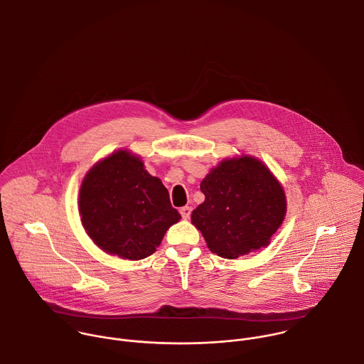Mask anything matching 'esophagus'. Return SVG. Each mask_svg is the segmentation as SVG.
<instances>
[{"instance_id": "34e87169", "label": "esophagus", "mask_w": 364, "mask_h": 364, "mask_svg": "<svg viewBox=\"0 0 364 364\" xmlns=\"http://www.w3.org/2000/svg\"><path fill=\"white\" fill-rule=\"evenodd\" d=\"M180 214H181V217H183L184 220L190 218V215H191V207H188V205L181 207V208H180Z\"/></svg>"}]
</instances>
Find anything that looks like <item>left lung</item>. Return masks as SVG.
<instances>
[{"mask_svg":"<svg viewBox=\"0 0 364 364\" xmlns=\"http://www.w3.org/2000/svg\"><path fill=\"white\" fill-rule=\"evenodd\" d=\"M205 201L191 214L211 252L234 259L269 244L287 213L285 193L257 159L224 160L201 181Z\"/></svg>","mask_w":364,"mask_h":364,"instance_id":"left-lung-1","label":"left lung"}]
</instances>
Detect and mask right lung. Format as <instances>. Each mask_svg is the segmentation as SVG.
Instances as JSON below:
<instances>
[{
    "label": "right lung",
    "mask_w": 364,
    "mask_h": 364,
    "mask_svg": "<svg viewBox=\"0 0 364 364\" xmlns=\"http://www.w3.org/2000/svg\"><path fill=\"white\" fill-rule=\"evenodd\" d=\"M79 214L99 248L132 261L150 257L181 218L160 178L126 150L89 170L80 186Z\"/></svg>",
    "instance_id": "1"
}]
</instances>
